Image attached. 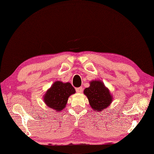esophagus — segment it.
I'll use <instances>...</instances> for the list:
<instances>
[{
    "instance_id": "obj_1",
    "label": "esophagus",
    "mask_w": 154,
    "mask_h": 154,
    "mask_svg": "<svg viewBox=\"0 0 154 154\" xmlns=\"http://www.w3.org/2000/svg\"><path fill=\"white\" fill-rule=\"evenodd\" d=\"M76 91L77 92H78V93H81V92H83V88H82V87H78V88H76Z\"/></svg>"
}]
</instances>
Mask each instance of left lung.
<instances>
[{"mask_svg": "<svg viewBox=\"0 0 154 154\" xmlns=\"http://www.w3.org/2000/svg\"><path fill=\"white\" fill-rule=\"evenodd\" d=\"M83 93L87 97L91 108L94 111L104 110L109 107L112 101V96L101 81L91 82L90 87L85 88Z\"/></svg>", "mask_w": 154, "mask_h": 154, "instance_id": "1", "label": "left lung"}]
</instances>
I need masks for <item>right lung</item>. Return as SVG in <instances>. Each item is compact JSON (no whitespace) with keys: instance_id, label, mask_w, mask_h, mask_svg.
Wrapping results in <instances>:
<instances>
[{"instance_id":"right-lung-1","label":"right lung","mask_w":154,"mask_h":154,"mask_svg":"<svg viewBox=\"0 0 154 154\" xmlns=\"http://www.w3.org/2000/svg\"><path fill=\"white\" fill-rule=\"evenodd\" d=\"M75 92V89L70 83L57 81L45 92L44 101L50 109L59 112L66 107L69 97Z\"/></svg>"}]
</instances>
